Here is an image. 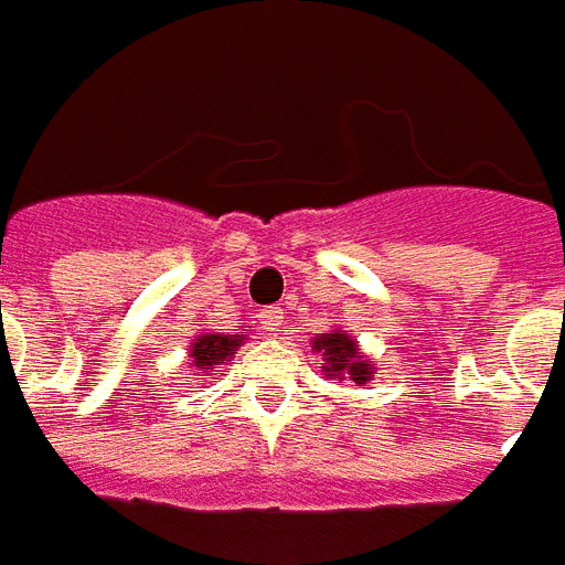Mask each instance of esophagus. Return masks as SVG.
Instances as JSON below:
<instances>
[{
    "label": "esophagus",
    "instance_id": "esophagus-1",
    "mask_svg": "<svg viewBox=\"0 0 565 565\" xmlns=\"http://www.w3.org/2000/svg\"><path fill=\"white\" fill-rule=\"evenodd\" d=\"M260 326H264L269 334H278V331H284V311H264L260 313Z\"/></svg>",
    "mask_w": 565,
    "mask_h": 565
}]
</instances>
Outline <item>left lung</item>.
Wrapping results in <instances>:
<instances>
[{"label":"left lung","instance_id":"obj_1","mask_svg":"<svg viewBox=\"0 0 565 565\" xmlns=\"http://www.w3.org/2000/svg\"><path fill=\"white\" fill-rule=\"evenodd\" d=\"M313 350L322 352L326 361H329V367H326L329 370V376L352 379L355 385H364L370 379V373H373V367H370L367 361L359 355V350H355L352 338L340 334V331H334V334H322V338L313 340Z\"/></svg>","mask_w":565,"mask_h":565}]
</instances>
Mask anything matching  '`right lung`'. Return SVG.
Here are the masks:
<instances>
[{"mask_svg": "<svg viewBox=\"0 0 565 565\" xmlns=\"http://www.w3.org/2000/svg\"><path fill=\"white\" fill-rule=\"evenodd\" d=\"M243 343V334H201V338L192 343V355H189V364L195 370V376H210L218 364H225L234 350Z\"/></svg>", "mask_w": 565, "mask_h": 565, "instance_id": "add662e5", "label": "right lung"}]
</instances>
